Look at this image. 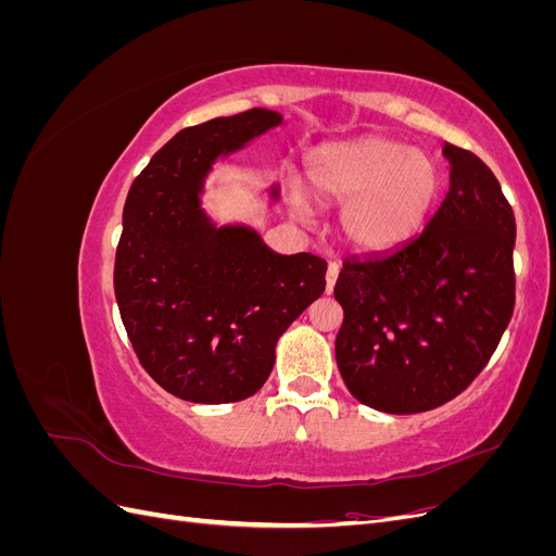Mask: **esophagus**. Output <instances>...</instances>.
<instances>
[{"label":"esophagus","mask_w":556,"mask_h":556,"mask_svg":"<svg viewBox=\"0 0 556 556\" xmlns=\"http://www.w3.org/2000/svg\"><path fill=\"white\" fill-rule=\"evenodd\" d=\"M336 278H339V266H336V264H329V268H327V276H325V280H327V288H325V290H327V294H331Z\"/></svg>","instance_id":"1"}]
</instances>
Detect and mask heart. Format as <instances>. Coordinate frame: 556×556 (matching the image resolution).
<instances>
[{"label": "heart", "instance_id": "obj_1", "mask_svg": "<svg viewBox=\"0 0 556 556\" xmlns=\"http://www.w3.org/2000/svg\"><path fill=\"white\" fill-rule=\"evenodd\" d=\"M443 176L422 150L384 137L323 143L306 157L304 190L317 204H340L341 239L362 252H384L422 229ZM299 211L301 199L292 197Z\"/></svg>", "mask_w": 556, "mask_h": 556}]
</instances>
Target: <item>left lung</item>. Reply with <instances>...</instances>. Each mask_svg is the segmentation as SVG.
<instances>
[{"instance_id":"8db88e82","label":"left lung","mask_w":556,"mask_h":556,"mask_svg":"<svg viewBox=\"0 0 556 556\" xmlns=\"http://www.w3.org/2000/svg\"><path fill=\"white\" fill-rule=\"evenodd\" d=\"M450 190L422 233L345 260L336 364L364 406L413 415L462 394L490 362L515 308V215L480 157L443 143Z\"/></svg>"}]
</instances>
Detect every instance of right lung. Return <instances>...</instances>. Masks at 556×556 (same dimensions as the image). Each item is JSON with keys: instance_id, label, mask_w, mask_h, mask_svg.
Wrapping results in <instances>:
<instances>
[{"instance_id": "obj_1", "label": "right lung", "mask_w": 556, "mask_h": 556, "mask_svg": "<svg viewBox=\"0 0 556 556\" xmlns=\"http://www.w3.org/2000/svg\"><path fill=\"white\" fill-rule=\"evenodd\" d=\"M282 123L278 111L250 109L180 129L129 188L115 301L141 366L182 401L255 394L285 329L325 292V260L280 255L255 227L217 223L204 208L217 160ZM264 194L276 204L280 185Z\"/></svg>"}]
</instances>
